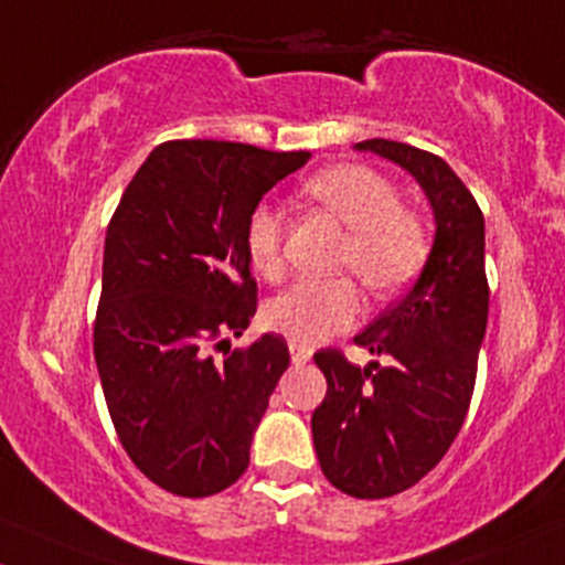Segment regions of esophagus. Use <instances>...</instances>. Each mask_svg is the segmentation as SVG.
I'll use <instances>...</instances> for the list:
<instances>
[{
    "label": "esophagus",
    "mask_w": 565,
    "mask_h": 565,
    "mask_svg": "<svg viewBox=\"0 0 565 565\" xmlns=\"http://www.w3.org/2000/svg\"><path fill=\"white\" fill-rule=\"evenodd\" d=\"M289 353H292L295 364H306L308 359L313 356V349L311 345H302V343H295V340H289Z\"/></svg>",
    "instance_id": "1"
}]
</instances>
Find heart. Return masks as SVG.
I'll return each instance as SVG.
<instances>
[{
  "mask_svg": "<svg viewBox=\"0 0 565 565\" xmlns=\"http://www.w3.org/2000/svg\"><path fill=\"white\" fill-rule=\"evenodd\" d=\"M302 192L349 231L340 246L338 268L356 273L375 297L399 292L413 281L429 252V235L424 220L402 206L392 179L367 166L345 163L316 173ZM284 235L287 220L273 203H257L246 216V257L268 281H278L287 270ZM359 311L362 297L349 276L306 278L270 302L265 321L295 343H316L349 330Z\"/></svg>",
  "mask_w": 565,
  "mask_h": 565,
  "instance_id": "1",
  "label": "heart"
}]
</instances>
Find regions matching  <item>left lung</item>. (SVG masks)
Masks as SVG:
<instances>
[{
    "label": "left lung",
    "mask_w": 565,
    "mask_h": 565,
    "mask_svg": "<svg viewBox=\"0 0 565 565\" xmlns=\"http://www.w3.org/2000/svg\"><path fill=\"white\" fill-rule=\"evenodd\" d=\"M356 150L411 171L437 225L418 281L353 338L388 364L356 367L338 349L313 353L327 377L311 418L321 472L353 499H386L429 475L467 418L491 295L486 220L437 154L388 139L359 141Z\"/></svg>",
    "instance_id": "8db88e82"
}]
</instances>
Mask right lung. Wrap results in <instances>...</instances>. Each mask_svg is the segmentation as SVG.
Returning <instances> with one entry per match:
<instances>
[{"mask_svg":"<svg viewBox=\"0 0 565 565\" xmlns=\"http://www.w3.org/2000/svg\"><path fill=\"white\" fill-rule=\"evenodd\" d=\"M311 152L177 139L136 171L107 227L93 353L122 448L163 491L231 488L278 377L281 334L214 360L257 313L246 216Z\"/></svg>","mask_w":565,"mask_h":565,"instance_id":"obj_1","label":"right lung"}]
</instances>
